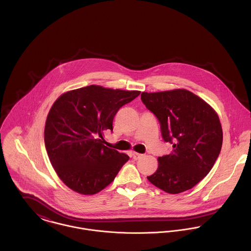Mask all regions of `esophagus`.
I'll use <instances>...</instances> for the list:
<instances>
[{
	"label": "esophagus",
	"mask_w": 251,
	"mask_h": 251,
	"mask_svg": "<svg viewBox=\"0 0 251 251\" xmlns=\"http://www.w3.org/2000/svg\"><path fill=\"white\" fill-rule=\"evenodd\" d=\"M142 156H143V154H141V153H138V152H135V151L132 152V157H133L134 159H139V158L142 157Z\"/></svg>",
	"instance_id": "esophagus-1"
}]
</instances>
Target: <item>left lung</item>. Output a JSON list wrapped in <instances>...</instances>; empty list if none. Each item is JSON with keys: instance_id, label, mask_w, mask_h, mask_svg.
<instances>
[{"instance_id": "1", "label": "left lung", "mask_w": 251, "mask_h": 251, "mask_svg": "<svg viewBox=\"0 0 251 251\" xmlns=\"http://www.w3.org/2000/svg\"><path fill=\"white\" fill-rule=\"evenodd\" d=\"M141 100L157 118L171 153L157 158L148 179L171 194L192 188L212 170L222 146V128L215 110L186 90L142 93Z\"/></svg>"}]
</instances>
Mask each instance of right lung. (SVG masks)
Segmentation results:
<instances>
[{
    "label": "right lung",
    "mask_w": 251,
    "mask_h": 251,
    "mask_svg": "<svg viewBox=\"0 0 251 251\" xmlns=\"http://www.w3.org/2000/svg\"><path fill=\"white\" fill-rule=\"evenodd\" d=\"M140 95L91 85L62 95L45 123L44 143L59 178L72 190L92 195L110 184L129 159L103 145L119 109Z\"/></svg>",
    "instance_id": "obj_1"
}]
</instances>
